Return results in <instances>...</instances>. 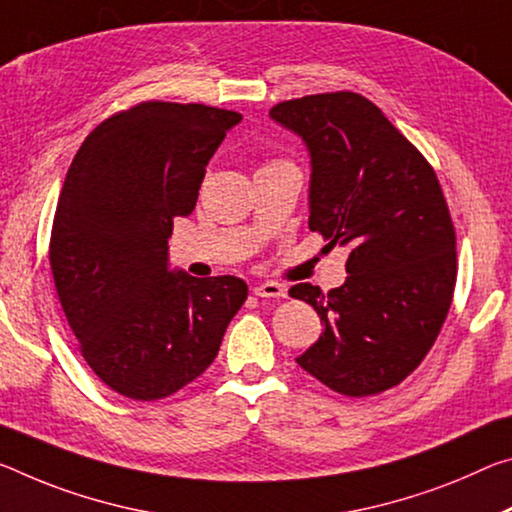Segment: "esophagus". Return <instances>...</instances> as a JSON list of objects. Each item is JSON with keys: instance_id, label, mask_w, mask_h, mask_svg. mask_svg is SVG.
Masks as SVG:
<instances>
[{"instance_id": "esophagus-1", "label": "esophagus", "mask_w": 512, "mask_h": 512, "mask_svg": "<svg viewBox=\"0 0 512 512\" xmlns=\"http://www.w3.org/2000/svg\"><path fill=\"white\" fill-rule=\"evenodd\" d=\"M253 291L259 298H285L287 296L285 285H280V282H273V280L262 282V285H257Z\"/></svg>"}]
</instances>
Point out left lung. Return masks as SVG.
Segmentation results:
<instances>
[{"instance_id": "8db88e82", "label": "left lung", "mask_w": 512, "mask_h": 512, "mask_svg": "<svg viewBox=\"0 0 512 512\" xmlns=\"http://www.w3.org/2000/svg\"><path fill=\"white\" fill-rule=\"evenodd\" d=\"M269 116L310 152V230L348 246V278L310 303L323 332L296 362L346 396L399 385L431 351L456 287V232L435 170L367 97L280 102Z\"/></svg>"}]
</instances>
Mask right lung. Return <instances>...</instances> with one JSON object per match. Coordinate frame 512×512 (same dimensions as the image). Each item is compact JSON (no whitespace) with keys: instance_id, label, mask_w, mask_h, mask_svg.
I'll return each instance as SVG.
<instances>
[{"instance_id":"right-lung-1","label":"right lung","mask_w":512,"mask_h":512,"mask_svg":"<svg viewBox=\"0 0 512 512\" xmlns=\"http://www.w3.org/2000/svg\"><path fill=\"white\" fill-rule=\"evenodd\" d=\"M241 113L141 102L81 143L56 205L50 264L81 355L113 392L157 401L214 362L248 298L234 275L168 269L173 218L196 207L205 166Z\"/></svg>"}]
</instances>
